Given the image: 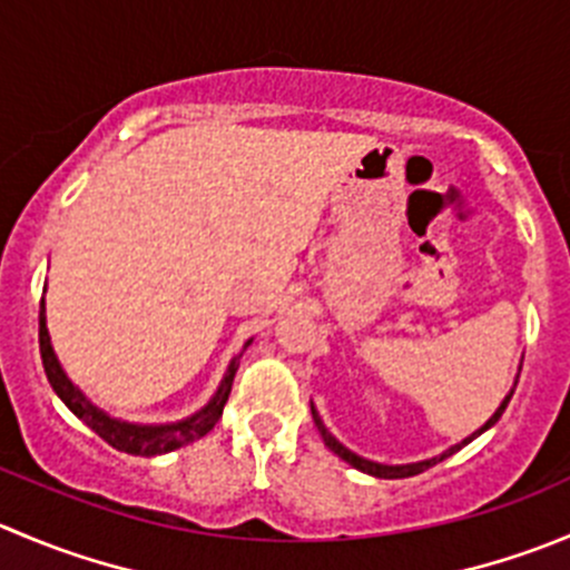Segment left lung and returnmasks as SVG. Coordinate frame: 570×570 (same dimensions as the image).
<instances>
[{
  "mask_svg": "<svg viewBox=\"0 0 570 570\" xmlns=\"http://www.w3.org/2000/svg\"><path fill=\"white\" fill-rule=\"evenodd\" d=\"M515 384H518V381H515ZM512 392H515V386H512V390H510V395H507L504 401H501V406L495 409V412H493V417H490L488 423H484V425H479V429H476V432H473V434H468V438L462 440V443L451 445L449 451H443V454H440V456H432V460L406 462V465H384V462H373V460H364V456L353 454L351 449H345V445H342L340 440H336L334 434H331L328 429H325L323 417H320V412H317V409H314V403H312V417H314V425H317L320 438H323V443L328 445V449L334 451V454L340 456V460H345L347 465H351V468H356V471H362V473H370V476H375V479H406V476H417V473H423L425 468H432V465H438V462L449 460L451 454H456V451H460V449H465L468 443H473V440H476L479 434H484V432H488V429H493V425L499 423V417H501V414H504V409H507V403H510Z\"/></svg>",
  "mask_w": 570,
  "mask_h": 570,
  "instance_id": "obj_1",
  "label": "left lung"
}]
</instances>
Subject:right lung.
I'll return each mask as SVG.
<instances>
[{"label": "right lung", "instance_id": "1", "mask_svg": "<svg viewBox=\"0 0 570 570\" xmlns=\"http://www.w3.org/2000/svg\"><path fill=\"white\" fill-rule=\"evenodd\" d=\"M41 328H38V342H41V358H43V370H47V379L52 384V390L58 392L60 401L82 420V423L97 432L99 438L105 440L108 445H114L116 451H125V454L132 456H158V454H169L175 449H184V445L195 443V440L206 438L212 432L217 420L223 417V409L228 403L230 386H234V375L239 370V358L242 353L247 351L253 340L245 342L239 353L230 358L228 370H225L223 381H219L217 392L212 395V401L206 403L203 409H197L195 414L184 420H175V423H130V420H119L110 417L105 409H99L97 403H91V397H86V392L75 384V381L66 375V370L60 367L58 356H55L52 340H49V328H47V306L41 301V317H38Z\"/></svg>", "mask_w": 570, "mask_h": 570}]
</instances>
